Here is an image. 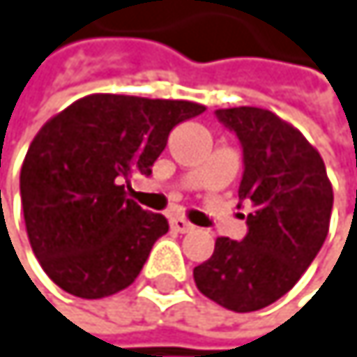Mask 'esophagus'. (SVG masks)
Instances as JSON below:
<instances>
[{
    "instance_id": "esophagus-1",
    "label": "esophagus",
    "mask_w": 357,
    "mask_h": 357,
    "mask_svg": "<svg viewBox=\"0 0 357 357\" xmlns=\"http://www.w3.org/2000/svg\"><path fill=\"white\" fill-rule=\"evenodd\" d=\"M171 228L173 231H177V233H190L192 231V224L188 222V220H184V218H180V215H175V218H171Z\"/></svg>"
}]
</instances>
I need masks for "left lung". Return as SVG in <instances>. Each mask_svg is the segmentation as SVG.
<instances>
[{"mask_svg":"<svg viewBox=\"0 0 357 357\" xmlns=\"http://www.w3.org/2000/svg\"><path fill=\"white\" fill-rule=\"evenodd\" d=\"M243 150L239 205L250 203L248 235L218 237L209 260L195 268L197 288L213 303L258 311L294 288L321 250L333 186L319 152L268 109H215Z\"/></svg>","mask_w":357,"mask_h":357,"instance_id":"1","label":"left lung"}]
</instances>
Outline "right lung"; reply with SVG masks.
<instances>
[{
	"mask_svg": "<svg viewBox=\"0 0 357 357\" xmlns=\"http://www.w3.org/2000/svg\"><path fill=\"white\" fill-rule=\"evenodd\" d=\"M203 112L89 95L42 126L20 169V201L33 254L61 290L103 298L135 282L169 222L126 199L124 182L150 175L173 126Z\"/></svg>",
	"mask_w": 357,
	"mask_h": 357,
	"instance_id": "obj_1",
	"label": "right lung"
}]
</instances>
